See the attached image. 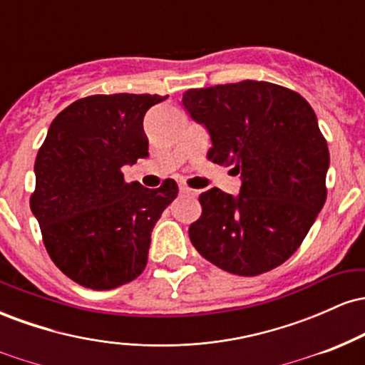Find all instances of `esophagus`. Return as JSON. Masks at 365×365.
<instances>
[{"label": "esophagus", "instance_id": "esophagus-1", "mask_svg": "<svg viewBox=\"0 0 365 365\" xmlns=\"http://www.w3.org/2000/svg\"><path fill=\"white\" fill-rule=\"evenodd\" d=\"M180 194L182 195H195V192L192 188H188L185 185H180Z\"/></svg>", "mask_w": 365, "mask_h": 365}]
</instances>
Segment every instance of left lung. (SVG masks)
<instances>
[{"label":"left lung","mask_w":365,"mask_h":365,"mask_svg":"<svg viewBox=\"0 0 365 365\" xmlns=\"http://www.w3.org/2000/svg\"><path fill=\"white\" fill-rule=\"evenodd\" d=\"M182 104L209 132L207 158L242 180L235 197L220 188L200 194L192 245L228 273L274 269L326 202L329 150L316 113L295 91L257 81L188 89Z\"/></svg>","instance_id":"1"}]
</instances>
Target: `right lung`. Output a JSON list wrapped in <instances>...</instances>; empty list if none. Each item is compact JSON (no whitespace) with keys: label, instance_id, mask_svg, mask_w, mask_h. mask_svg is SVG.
Here are the masks:
<instances>
[{"label":"right lung","instance_id":"obj_1","mask_svg":"<svg viewBox=\"0 0 365 365\" xmlns=\"http://www.w3.org/2000/svg\"><path fill=\"white\" fill-rule=\"evenodd\" d=\"M168 96H89L53 120L37 153L31 209L49 257L75 283L111 290L135 279L150 233L178 195L175 180L159 188L127 183L121 168L149 156L144 115Z\"/></svg>","mask_w":365,"mask_h":365}]
</instances>
